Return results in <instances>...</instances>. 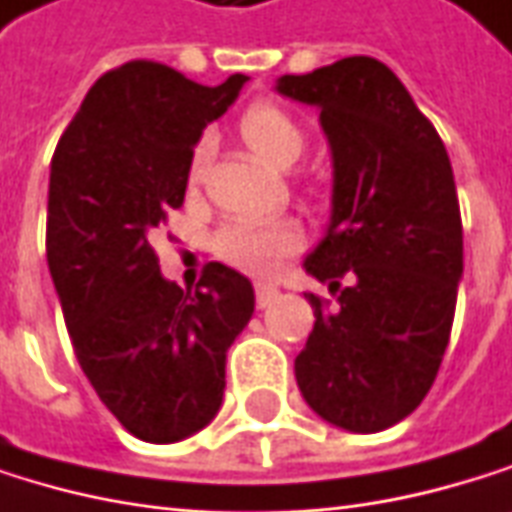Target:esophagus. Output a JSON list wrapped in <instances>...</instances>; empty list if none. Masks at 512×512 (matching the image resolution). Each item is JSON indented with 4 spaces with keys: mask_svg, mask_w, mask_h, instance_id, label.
<instances>
[{
    "mask_svg": "<svg viewBox=\"0 0 512 512\" xmlns=\"http://www.w3.org/2000/svg\"><path fill=\"white\" fill-rule=\"evenodd\" d=\"M254 297H258V306L264 309V306H270L279 297V288L270 285V282H258V285H254Z\"/></svg>",
    "mask_w": 512,
    "mask_h": 512,
    "instance_id": "obj_1",
    "label": "esophagus"
}]
</instances>
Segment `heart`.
Returning a JSON list of instances; mask_svg holds the SVG:
<instances>
[{"label":"heart","mask_w":512,"mask_h":512,"mask_svg":"<svg viewBox=\"0 0 512 512\" xmlns=\"http://www.w3.org/2000/svg\"><path fill=\"white\" fill-rule=\"evenodd\" d=\"M242 142L254 157H261L273 169H288L303 154V133L294 124L291 115H285L276 105H254L245 112L239 124ZM209 163V142H197L191 154V178L200 181ZM303 248V227L291 218L279 221H251L236 218L224 224L215 236V251L230 267L267 276L273 273L285 258Z\"/></svg>","instance_id":"b5f03b06"}]
</instances>
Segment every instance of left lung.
Returning <instances> with one entry per match:
<instances>
[{
    "instance_id": "1",
    "label": "left lung",
    "mask_w": 512,
    "mask_h": 512,
    "mask_svg": "<svg viewBox=\"0 0 512 512\" xmlns=\"http://www.w3.org/2000/svg\"><path fill=\"white\" fill-rule=\"evenodd\" d=\"M276 90L318 108L334 157L331 224L303 267L337 306L306 294L315 324L294 376L324 422L376 434L422 404L449 346L464 273L452 163L373 57L282 75Z\"/></svg>"
}]
</instances>
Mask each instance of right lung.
<instances>
[{"label": "right lung", "instance_id": "right-lung-1", "mask_svg": "<svg viewBox=\"0 0 512 512\" xmlns=\"http://www.w3.org/2000/svg\"><path fill=\"white\" fill-rule=\"evenodd\" d=\"M133 60L105 72L60 136L48 188V267L75 358L112 416L145 443L206 428L224 400L227 349L254 288L209 264L197 291L163 279L151 233L185 203L206 124L239 96Z\"/></svg>", "mask_w": 512, "mask_h": 512}]
</instances>
